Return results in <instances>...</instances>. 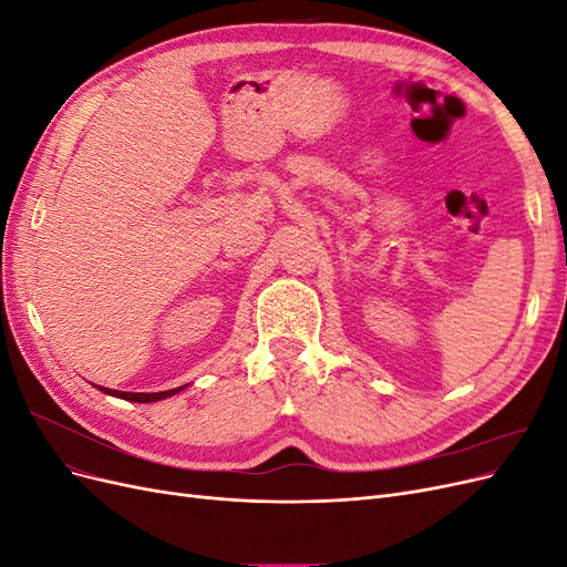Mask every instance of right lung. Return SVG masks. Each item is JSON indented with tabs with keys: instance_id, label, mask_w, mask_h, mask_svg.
<instances>
[{
	"instance_id": "add662e5",
	"label": "right lung",
	"mask_w": 567,
	"mask_h": 567,
	"mask_svg": "<svg viewBox=\"0 0 567 567\" xmlns=\"http://www.w3.org/2000/svg\"><path fill=\"white\" fill-rule=\"evenodd\" d=\"M96 388H99V385H96ZM99 390H104V392L113 394V398L127 400V402H158V400L169 398V394L179 392L182 388H175V390H163V392H123V390H106V388H99Z\"/></svg>"
}]
</instances>
